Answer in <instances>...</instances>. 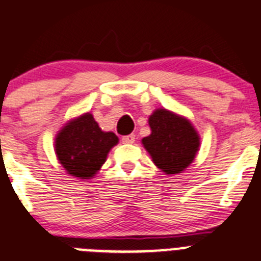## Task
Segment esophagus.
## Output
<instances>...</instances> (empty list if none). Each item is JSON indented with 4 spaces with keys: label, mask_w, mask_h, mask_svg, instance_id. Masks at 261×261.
Returning a JSON list of instances; mask_svg holds the SVG:
<instances>
[{
    "label": "esophagus",
    "mask_w": 261,
    "mask_h": 261,
    "mask_svg": "<svg viewBox=\"0 0 261 261\" xmlns=\"http://www.w3.org/2000/svg\"><path fill=\"white\" fill-rule=\"evenodd\" d=\"M134 142H135V135L134 134L122 136V143H125V144H133Z\"/></svg>",
    "instance_id": "esophagus-1"
}]
</instances>
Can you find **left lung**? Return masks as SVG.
<instances>
[{"label":"left lung","instance_id":"obj_1","mask_svg":"<svg viewBox=\"0 0 261 261\" xmlns=\"http://www.w3.org/2000/svg\"><path fill=\"white\" fill-rule=\"evenodd\" d=\"M152 134L142 140L155 166L165 174H179L193 162L199 138L188 119L166 109L149 117Z\"/></svg>","mask_w":261,"mask_h":261}]
</instances>
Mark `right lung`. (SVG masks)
Returning a JSON list of instances; mask_svg holds the SVG:
<instances>
[{"mask_svg": "<svg viewBox=\"0 0 261 261\" xmlns=\"http://www.w3.org/2000/svg\"><path fill=\"white\" fill-rule=\"evenodd\" d=\"M118 143L113 133H104L90 113L73 119L58 134V160L72 176L89 179L100 170L107 154Z\"/></svg>", "mask_w": 261, "mask_h": 261, "instance_id": "right-lung-1", "label": "right lung"}]
</instances>
